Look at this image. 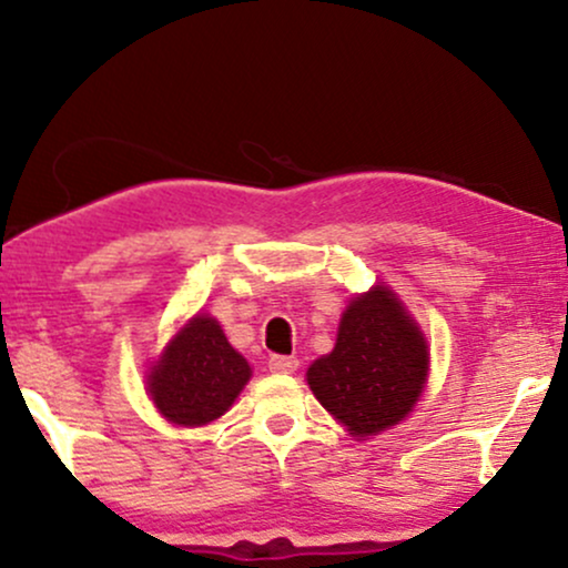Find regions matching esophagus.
I'll return each instance as SVG.
<instances>
[{"instance_id": "obj_1", "label": "esophagus", "mask_w": 568, "mask_h": 568, "mask_svg": "<svg viewBox=\"0 0 568 568\" xmlns=\"http://www.w3.org/2000/svg\"><path fill=\"white\" fill-rule=\"evenodd\" d=\"M298 368V361L296 357H288V355H272L270 357V371L272 374H293V371Z\"/></svg>"}]
</instances>
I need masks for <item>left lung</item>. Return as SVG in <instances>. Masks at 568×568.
<instances>
[{"instance_id": "1", "label": "left lung", "mask_w": 568, "mask_h": 568, "mask_svg": "<svg viewBox=\"0 0 568 568\" xmlns=\"http://www.w3.org/2000/svg\"><path fill=\"white\" fill-rule=\"evenodd\" d=\"M427 344L393 291L357 296L338 325L336 347L306 371L312 393L352 435L366 438L397 425L419 400Z\"/></svg>"}]
</instances>
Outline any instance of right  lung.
Here are the masks:
<instances>
[{
    "label": "right lung",
    "instance_id": "right-lung-1",
    "mask_svg": "<svg viewBox=\"0 0 568 568\" xmlns=\"http://www.w3.org/2000/svg\"><path fill=\"white\" fill-rule=\"evenodd\" d=\"M251 379L245 357L213 317L197 315L173 338L149 376L154 406L173 425H207L232 406Z\"/></svg>",
    "mask_w": 568,
    "mask_h": 568
}]
</instances>
